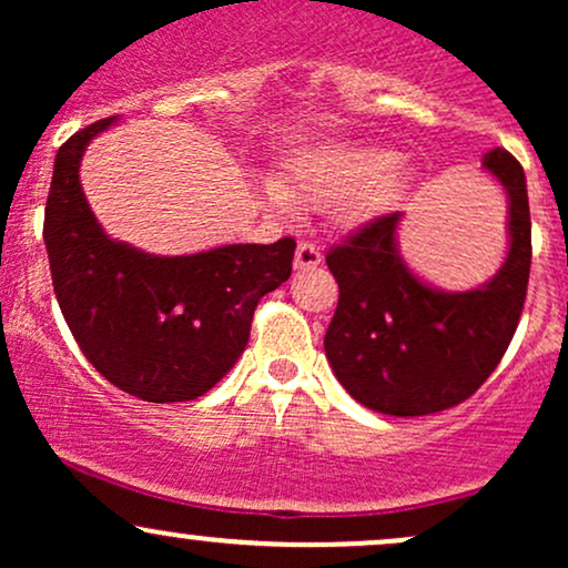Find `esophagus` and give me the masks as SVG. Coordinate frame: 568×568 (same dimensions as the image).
Here are the masks:
<instances>
[{
  "mask_svg": "<svg viewBox=\"0 0 568 568\" xmlns=\"http://www.w3.org/2000/svg\"><path fill=\"white\" fill-rule=\"evenodd\" d=\"M321 262H323V253L315 243L302 240V243L296 245V258H293V266H296V270H315Z\"/></svg>",
  "mask_w": 568,
  "mask_h": 568,
  "instance_id": "34e87169",
  "label": "esophagus"
}]
</instances>
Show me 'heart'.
<instances>
[{
  "label": "heart",
  "instance_id": "heart-1",
  "mask_svg": "<svg viewBox=\"0 0 568 568\" xmlns=\"http://www.w3.org/2000/svg\"><path fill=\"white\" fill-rule=\"evenodd\" d=\"M410 168L393 149L368 141L334 139L304 149L291 160L283 184H264V200L280 213L296 205H334L344 200L352 221L389 211L406 194Z\"/></svg>",
  "mask_w": 568,
  "mask_h": 568
}]
</instances>
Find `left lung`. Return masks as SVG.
I'll use <instances>...</instances> for the list:
<instances>
[{"label": "left lung", "instance_id": "8db88e82", "mask_svg": "<svg viewBox=\"0 0 568 568\" xmlns=\"http://www.w3.org/2000/svg\"><path fill=\"white\" fill-rule=\"evenodd\" d=\"M484 168L510 200V247L488 283L462 293L422 283L397 251L400 213L368 221L325 256L338 283L325 357L371 410L427 416L459 406L510 347L529 285V194L524 168L505 149H491Z\"/></svg>", "mask_w": 568, "mask_h": 568}]
</instances>
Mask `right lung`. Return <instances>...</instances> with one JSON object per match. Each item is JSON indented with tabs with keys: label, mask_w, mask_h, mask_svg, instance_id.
<instances>
[{
	"label": "right lung",
	"mask_w": 568,
	"mask_h": 568,
	"mask_svg": "<svg viewBox=\"0 0 568 568\" xmlns=\"http://www.w3.org/2000/svg\"><path fill=\"white\" fill-rule=\"evenodd\" d=\"M116 116L58 149L44 247L55 298L93 368L149 403L205 395L243 355L256 304L291 277L296 243L221 245L152 256L101 230L80 184L88 143Z\"/></svg>",
	"instance_id": "add662e5"
}]
</instances>
